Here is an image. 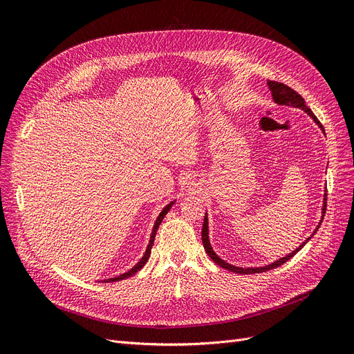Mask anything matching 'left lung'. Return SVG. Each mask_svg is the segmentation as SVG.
Returning a JSON list of instances; mask_svg holds the SVG:
<instances>
[{
    "instance_id": "8db88e82",
    "label": "left lung",
    "mask_w": 354,
    "mask_h": 354,
    "mask_svg": "<svg viewBox=\"0 0 354 354\" xmlns=\"http://www.w3.org/2000/svg\"><path fill=\"white\" fill-rule=\"evenodd\" d=\"M267 84H268V88H270V91H271V96H272V100L277 103V104H286V106H292V107H299V109H301V110H304L306 113L319 124V127L323 130V133H324V127H323V124L319 122V119L314 116V113L311 111V109H308L307 106H306V102H304V99L299 95V93H297L295 90H292L291 87H288V86H286V84H283V83H278V82H267ZM326 207H327V191H326V194H324V199H323V208H322V219H320V222H319V225L315 227V230H314V232L304 241V243L299 247V248H295L292 252H290L288 255H286V257H283V258H280V259H277V261H274V263H271V264H268V266H264V267H248V268H243V267H235V266H232V264H230V263H227V261H224V259L222 258H219L216 254H215V251L212 250V247H211V243H209V231H208V215L205 214V218H203V227H202V243H203V248H205V251L208 252V255H209V258L212 259V261L216 264V266H219V267H222V268H225V270H228V271H231V272H235V274H257V272H264V271H268V270H272V268H277V267H280V266H283L284 263H287L288 259L291 258V257H294L297 252H299L307 243L310 241V238L317 232V230L320 228V225H322V222H323V219H324V214H326Z\"/></svg>"
}]
</instances>
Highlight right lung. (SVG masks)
Listing matches in <instances>:
<instances>
[{
  "label": "right lung",
  "instance_id": "obj_1",
  "mask_svg": "<svg viewBox=\"0 0 354 354\" xmlns=\"http://www.w3.org/2000/svg\"><path fill=\"white\" fill-rule=\"evenodd\" d=\"M174 203H175V201H172V202L167 203V205H166V207L162 209V212L159 214V216L156 218V221H155V225H153V230H152V234H151V239H149V244H147V247H146V251H145L143 257L140 258V261H139L135 267L130 268L129 271H126V272H123V274H120V275H118V277H113V278H107V280H103L102 283H113V281L124 280V278H127V277H132V275H133V274H136L140 268H143V266L147 263L149 257H151V250H152L153 241H155V236H156V232H158V228H159V225H160V222L163 221V218H165V215L167 214V211H169V209L172 208Z\"/></svg>",
  "mask_w": 354,
  "mask_h": 354
}]
</instances>
